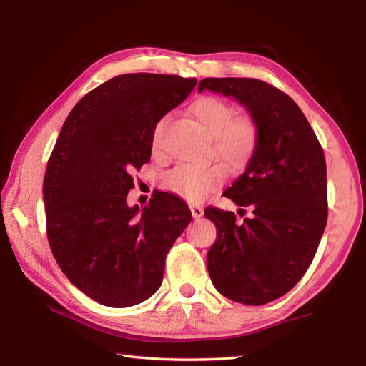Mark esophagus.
I'll return each mask as SVG.
<instances>
[{
	"label": "esophagus",
	"mask_w": 366,
	"mask_h": 366,
	"mask_svg": "<svg viewBox=\"0 0 366 366\" xmlns=\"http://www.w3.org/2000/svg\"><path fill=\"white\" fill-rule=\"evenodd\" d=\"M190 211H192L193 219H201V217H203V214H204L203 207H201V206H192Z\"/></svg>",
	"instance_id": "obj_1"
}]
</instances>
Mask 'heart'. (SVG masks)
<instances>
[{"label":"heart","instance_id":"b5f03b06","mask_svg":"<svg viewBox=\"0 0 366 366\" xmlns=\"http://www.w3.org/2000/svg\"><path fill=\"white\" fill-rule=\"evenodd\" d=\"M190 112L199 127L209 138H214L212 152L228 167H240L250 157L258 130L252 118H232V108L219 97H201L192 105ZM163 121L159 122L152 135L154 149L159 146V134ZM224 182V171L215 163L209 165H181L169 169L162 177V185L168 192L189 203H201L209 193Z\"/></svg>","mask_w":366,"mask_h":366}]
</instances>
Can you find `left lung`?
<instances>
[{"instance_id":"obj_1","label":"left lung","mask_w":366,"mask_h":366,"mask_svg":"<svg viewBox=\"0 0 366 366\" xmlns=\"http://www.w3.org/2000/svg\"><path fill=\"white\" fill-rule=\"evenodd\" d=\"M232 97L258 137L245 171L223 195L252 206V219L209 207L217 239L207 252L215 290L245 305L282 297L312 264L327 223V168L322 147L294 100L254 79H204L198 92ZM244 211V209H240Z\"/></svg>"}]
</instances>
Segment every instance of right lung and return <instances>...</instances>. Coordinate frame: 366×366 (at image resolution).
Instances as JSON below:
<instances>
[{
  "mask_svg": "<svg viewBox=\"0 0 366 366\" xmlns=\"http://www.w3.org/2000/svg\"><path fill=\"white\" fill-rule=\"evenodd\" d=\"M197 79L124 74L69 113L44 177L46 236L74 286L102 305L126 308L159 290L165 258L192 220L182 199L160 192L127 204L132 171L149 162L157 122Z\"/></svg>",
  "mask_w": 366,
  "mask_h": 366,
  "instance_id": "add662e5",
  "label": "right lung"
}]
</instances>
